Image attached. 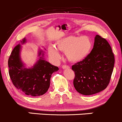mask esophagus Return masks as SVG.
<instances>
[{"mask_svg":"<svg viewBox=\"0 0 122 122\" xmlns=\"http://www.w3.org/2000/svg\"><path fill=\"white\" fill-rule=\"evenodd\" d=\"M62 69H69L70 67H69L68 65H64L62 66Z\"/></svg>","mask_w":122,"mask_h":122,"instance_id":"34e87169","label":"esophagus"}]
</instances>
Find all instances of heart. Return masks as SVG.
<instances>
[{
    "mask_svg": "<svg viewBox=\"0 0 122 122\" xmlns=\"http://www.w3.org/2000/svg\"><path fill=\"white\" fill-rule=\"evenodd\" d=\"M55 47L50 45L48 51L50 57L54 61H58L61 57L58 50L65 53L66 58L72 62L83 61L90 53L93 43L87 36H68L56 41Z\"/></svg>",
    "mask_w": 122,
    "mask_h": 122,
    "instance_id": "heart-1",
    "label": "heart"
}]
</instances>
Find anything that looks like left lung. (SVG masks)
I'll list each match as a JSON object with an SVG mask.
<instances>
[{"label": "left lung", "mask_w": 122, "mask_h": 122, "mask_svg": "<svg viewBox=\"0 0 122 122\" xmlns=\"http://www.w3.org/2000/svg\"><path fill=\"white\" fill-rule=\"evenodd\" d=\"M115 57L105 39L97 35L93 49L83 61L72 65L75 72L73 86L78 93L85 96L98 93L109 85L113 72Z\"/></svg>", "instance_id": "1"}]
</instances>
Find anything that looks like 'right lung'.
Returning a JSON list of instances; mask_svg holds the SVG:
<instances>
[{"mask_svg": "<svg viewBox=\"0 0 122 122\" xmlns=\"http://www.w3.org/2000/svg\"><path fill=\"white\" fill-rule=\"evenodd\" d=\"M21 44L26 42L24 38ZM21 46L18 44L11 51L8 61L9 75L17 89L28 96H41L47 92L50 85L51 75L58 68L51 65L44 58V51L39 50V58L32 67L26 68L20 57Z\"/></svg>", "mask_w": 122, "mask_h": 122, "instance_id": "right-lung-1", "label": "right lung"}]
</instances>
